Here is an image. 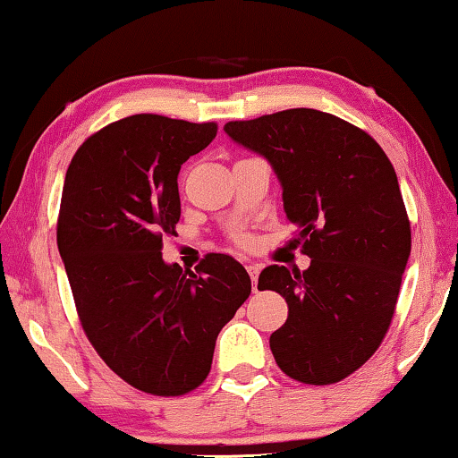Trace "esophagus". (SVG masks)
Listing matches in <instances>:
<instances>
[{"mask_svg":"<svg viewBox=\"0 0 458 458\" xmlns=\"http://www.w3.org/2000/svg\"><path fill=\"white\" fill-rule=\"evenodd\" d=\"M245 268H248V274L251 276L253 288H256V283H258V276H259V270H262V266H259V264H248V266H245Z\"/></svg>","mask_w":458,"mask_h":458,"instance_id":"obj_1","label":"esophagus"}]
</instances>
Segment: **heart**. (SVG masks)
I'll use <instances>...</instances> for the list:
<instances>
[{
    "instance_id": "1",
    "label": "heart",
    "mask_w": 458,
    "mask_h": 458,
    "mask_svg": "<svg viewBox=\"0 0 458 458\" xmlns=\"http://www.w3.org/2000/svg\"><path fill=\"white\" fill-rule=\"evenodd\" d=\"M239 239H242V242H243V243H245V242H248V237H243V235H242V237H239Z\"/></svg>"
}]
</instances>
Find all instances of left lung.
I'll list each match as a JSON object with an SVG mask.
<instances>
[{"label":"left lung","mask_w":458,"mask_h":458,"mask_svg":"<svg viewBox=\"0 0 458 458\" xmlns=\"http://www.w3.org/2000/svg\"><path fill=\"white\" fill-rule=\"evenodd\" d=\"M268 161L286 219L299 229L307 270L268 266L258 288L288 302L270 335L280 370L329 385L360 369L381 346L395 311L411 231L389 157L367 132L327 112L293 108L223 126Z\"/></svg>","instance_id":"left-lung-1"}]
</instances>
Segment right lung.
Returning a JSON list of instances; mask_svg holds the SVG:
<instances>
[{"label":"right lung","instance_id":"1","mask_svg":"<svg viewBox=\"0 0 458 458\" xmlns=\"http://www.w3.org/2000/svg\"><path fill=\"white\" fill-rule=\"evenodd\" d=\"M215 137V123L123 118L77 149L63 184L57 245L81 326L102 360L151 395L205 381L216 335L251 293L225 253L196 272L161 256L180 221V167Z\"/></svg>","mask_w":458,"mask_h":458}]
</instances>
